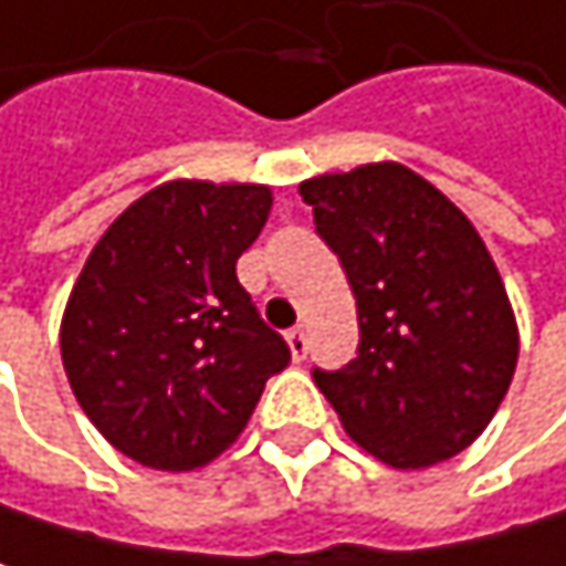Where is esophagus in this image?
<instances>
[{"label":"esophagus","mask_w":566,"mask_h":566,"mask_svg":"<svg viewBox=\"0 0 566 566\" xmlns=\"http://www.w3.org/2000/svg\"><path fill=\"white\" fill-rule=\"evenodd\" d=\"M285 342H289L292 358H295V361H305V355H308V335H305L302 328H292V332L285 335Z\"/></svg>","instance_id":"obj_1"}]
</instances>
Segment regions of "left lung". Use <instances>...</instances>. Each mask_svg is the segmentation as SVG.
Returning a JSON list of instances; mask_svg holds the SVG:
<instances>
[{"instance_id":"1","label":"left lung","mask_w":566,"mask_h":566,"mask_svg":"<svg viewBox=\"0 0 566 566\" xmlns=\"http://www.w3.org/2000/svg\"><path fill=\"white\" fill-rule=\"evenodd\" d=\"M358 305V358L315 371L348 438L398 471L471 448L521 352L501 271L471 218L401 161L298 185Z\"/></svg>"}]
</instances>
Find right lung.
Returning a JSON list of instances; mask_svg holds the SVG:
<instances>
[{"instance_id":"obj_1","label":"right lung","mask_w":566,"mask_h":566,"mask_svg":"<svg viewBox=\"0 0 566 566\" xmlns=\"http://www.w3.org/2000/svg\"><path fill=\"white\" fill-rule=\"evenodd\" d=\"M271 188L171 178L95 241L69 292L59 348L75 401L125 458L195 471L244 431L289 345L254 312L234 261Z\"/></svg>"}]
</instances>
